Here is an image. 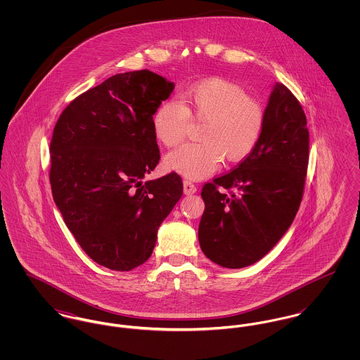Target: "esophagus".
Returning <instances> with one entry per match:
<instances>
[{"label": "esophagus", "instance_id": "1", "mask_svg": "<svg viewBox=\"0 0 360 360\" xmlns=\"http://www.w3.org/2000/svg\"><path fill=\"white\" fill-rule=\"evenodd\" d=\"M183 186H184V193L186 194H194L197 191V186L191 180H184Z\"/></svg>", "mask_w": 360, "mask_h": 360}]
</instances>
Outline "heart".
<instances>
[{"label":"heart","mask_w":360,"mask_h":360,"mask_svg":"<svg viewBox=\"0 0 360 360\" xmlns=\"http://www.w3.org/2000/svg\"><path fill=\"white\" fill-rule=\"evenodd\" d=\"M202 120L198 127L201 141L187 143L166 158L169 169L190 179L213 173L223 156L240 162L251 154L262 137L264 112L255 98L226 79H205L179 96V103L166 100L153 113V130L165 147L179 146L188 120Z\"/></svg>","instance_id":"obj_1"}]
</instances>
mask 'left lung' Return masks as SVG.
<instances>
[{"instance_id": "8db88e82", "label": "left lung", "mask_w": 360, "mask_h": 360, "mask_svg": "<svg viewBox=\"0 0 360 360\" xmlns=\"http://www.w3.org/2000/svg\"><path fill=\"white\" fill-rule=\"evenodd\" d=\"M308 163L302 105L284 84L276 83L255 150L202 187L205 210L198 240L206 257L223 267L241 269L264 257L300 209Z\"/></svg>"}]
</instances>
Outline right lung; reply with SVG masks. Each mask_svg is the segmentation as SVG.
Here are the masks:
<instances>
[{"instance_id":"obj_1","label":"right lung","mask_w":360,"mask_h":360,"mask_svg":"<svg viewBox=\"0 0 360 360\" xmlns=\"http://www.w3.org/2000/svg\"><path fill=\"white\" fill-rule=\"evenodd\" d=\"M174 84L154 72L115 75L76 97L52 133L50 183L65 224L98 264L129 271L151 257L160 223L183 195L159 163L153 113Z\"/></svg>"}]
</instances>
